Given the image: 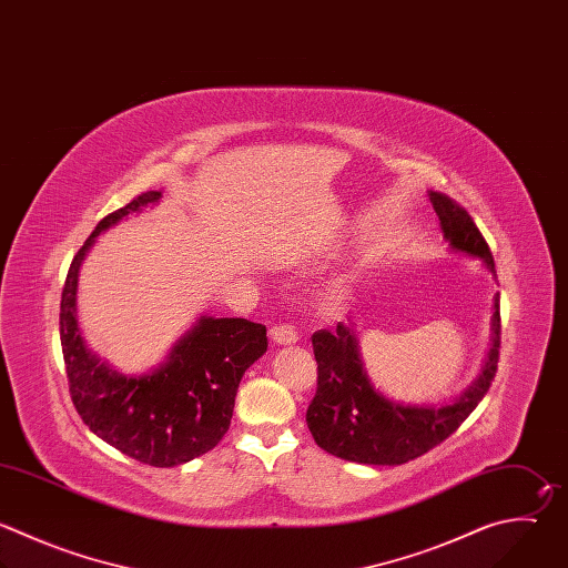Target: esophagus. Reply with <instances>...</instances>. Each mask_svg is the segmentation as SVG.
I'll use <instances>...</instances> for the list:
<instances>
[{
	"label": "esophagus",
	"mask_w": 568,
	"mask_h": 568,
	"mask_svg": "<svg viewBox=\"0 0 568 568\" xmlns=\"http://www.w3.org/2000/svg\"><path fill=\"white\" fill-rule=\"evenodd\" d=\"M270 336L276 345H292V343L298 341V334H296L294 325H276V327H272Z\"/></svg>",
	"instance_id": "obj_1"
}]
</instances>
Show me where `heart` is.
Masks as SVG:
<instances>
[{
  "instance_id": "b5f03b06",
  "label": "heart",
  "mask_w": 568,
  "mask_h": 568,
  "mask_svg": "<svg viewBox=\"0 0 568 568\" xmlns=\"http://www.w3.org/2000/svg\"><path fill=\"white\" fill-rule=\"evenodd\" d=\"M343 298H345L343 285H334V287L325 294V305H327V307H336V305H341Z\"/></svg>"
}]
</instances>
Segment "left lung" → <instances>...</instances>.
Wrapping results in <instances>:
<instances>
[{"label": "left lung", "instance_id": "obj_1", "mask_svg": "<svg viewBox=\"0 0 568 568\" xmlns=\"http://www.w3.org/2000/svg\"><path fill=\"white\" fill-rule=\"evenodd\" d=\"M439 216V227L450 252L479 258L493 276L495 261L477 225L448 196L428 192ZM490 347L470 386L442 404H404L388 399L367 376L354 323H338L334 332L312 334L318 363V386L305 422L318 448L345 462L367 466H399L422 457L477 408L495 379L499 361V294H495L490 318Z\"/></svg>", "mask_w": 568, "mask_h": 568}]
</instances>
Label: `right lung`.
<instances>
[{"label":"right lung","mask_w":568,"mask_h":568,"mask_svg":"<svg viewBox=\"0 0 568 568\" xmlns=\"http://www.w3.org/2000/svg\"><path fill=\"white\" fill-rule=\"evenodd\" d=\"M146 192L98 223L75 254L62 290L60 338L78 415L109 446L155 466L173 468L210 453L227 433L245 369L267 349V329L247 318L201 316L142 374H124L98 356L78 321L80 267L95 239L129 214L158 205Z\"/></svg>","instance_id":"obj_1"}]
</instances>
